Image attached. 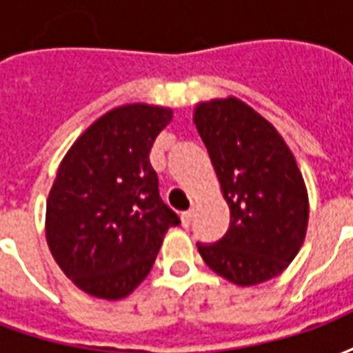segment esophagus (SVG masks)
<instances>
[{"instance_id":"1","label":"esophagus","mask_w":353,"mask_h":353,"mask_svg":"<svg viewBox=\"0 0 353 353\" xmlns=\"http://www.w3.org/2000/svg\"><path fill=\"white\" fill-rule=\"evenodd\" d=\"M192 217H194V210H189V212H183V214H181V221H183L185 227L191 225Z\"/></svg>"}]
</instances>
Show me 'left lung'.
Listing matches in <instances>:
<instances>
[{
    "label": "left lung",
    "instance_id": "left-lung-1",
    "mask_svg": "<svg viewBox=\"0 0 353 353\" xmlns=\"http://www.w3.org/2000/svg\"><path fill=\"white\" fill-rule=\"evenodd\" d=\"M194 124L230 210L227 234L196 244L202 259L242 288L272 280L295 259L308 227L295 157L265 117L232 96L199 103Z\"/></svg>",
    "mask_w": 353,
    "mask_h": 353
}]
</instances>
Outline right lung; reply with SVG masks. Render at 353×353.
<instances>
[{"label": "right lung", "mask_w": 353, "mask_h": 353, "mask_svg": "<svg viewBox=\"0 0 353 353\" xmlns=\"http://www.w3.org/2000/svg\"><path fill=\"white\" fill-rule=\"evenodd\" d=\"M172 109L128 103L75 139L47 199L45 232L58 266L85 293L117 301L151 272L164 234L179 225L159 194L149 153Z\"/></svg>", "instance_id": "add662e5"}]
</instances>
